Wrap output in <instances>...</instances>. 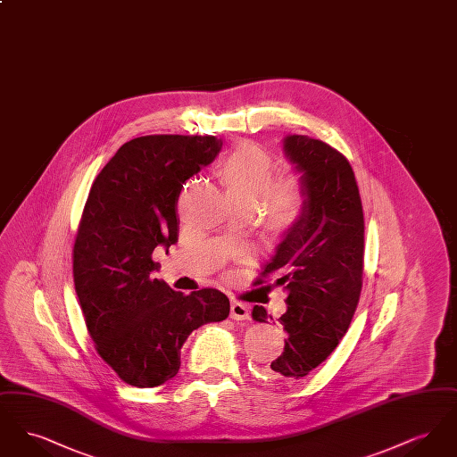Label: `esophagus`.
I'll return each instance as SVG.
<instances>
[{
    "label": "esophagus",
    "instance_id": "34e87169",
    "mask_svg": "<svg viewBox=\"0 0 457 457\" xmlns=\"http://www.w3.org/2000/svg\"><path fill=\"white\" fill-rule=\"evenodd\" d=\"M231 319L233 320H248L250 319V306L241 302L231 303Z\"/></svg>",
    "mask_w": 457,
    "mask_h": 457
}]
</instances>
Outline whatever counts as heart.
Listing matches in <instances>:
<instances>
[{
  "mask_svg": "<svg viewBox=\"0 0 457 457\" xmlns=\"http://www.w3.org/2000/svg\"><path fill=\"white\" fill-rule=\"evenodd\" d=\"M219 176L235 204L257 207L263 198L267 211L279 220L295 218L303 205V187L296 178L274 179V162L252 144L239 145L219 164Z\"/></svg>",
  "mask_w": 457,
  "mask_h": 457,
  "instance_id": "heart-1",
  "label": "heart"
}]
</instances>
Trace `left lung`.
<instances>
[{"instance_id":"obj_1","label":"left lung","mask_w":457,"mask_h":457,"mask_svg":"<svg viewBox=\"0 0 457 457\" xmlns=\"http://www.w3.org/2000/svg\"><path fill=\"white\" fill-rule=\"evenodd\" d=\"M283 151L302 174L303 205L262 272L276 276L274 284L287 293L278 319L287 332L284 351L265 373L293 384L326 361L348 330L361 291L365 220L343 154L306 135H286ZM252 317L272 320L259 304Z\"/></svg>"}]
</instances>
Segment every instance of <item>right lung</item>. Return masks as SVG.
<instances>
[{
  "mask_svg": "<svg viewBox=\"0 0 457 457\" xmlns=\"http://www.w3.org/2000/svg\"><path fill=\"white\" fill-rule=\"evenodd\" d=\"M216 137L147 135L123 144L92 183L73 246V281L101 358L133 387H155L179 370L198 327L229 315L218 289L174 291L154 272L155 248L178 241L183 183L209 166Z\"/></svg>",
  "mask_w": 457,
  "mask_h": 457,
  "instance_id": "1",
  "label": "right lung"
}]
</instances>
